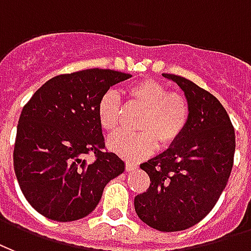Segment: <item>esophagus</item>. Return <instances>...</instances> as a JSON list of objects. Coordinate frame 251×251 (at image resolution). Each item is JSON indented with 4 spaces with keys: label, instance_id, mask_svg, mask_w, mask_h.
Wrapping results in <instances>:
<instances>
[{
    "label": "esophagus",
    "instance_id": "1",
    "mask_svg": "<svg viewBox=\"0 0 251 251\" xmlns=\"http://www.w3.org/2000/svg\"><path fill=\"white\" fill-rule=\"evenodd\" d=\"M136 168H138V164L131 163V162H127V163H126V170H127L128 173H131V171L136 170Z\"/></svg>",
    "mask_w": 251,
    "mask_h": 251
}]
</instances>
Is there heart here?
Returning a JSON list of instances; mask_svg holds the SVG:
<instances>
[{"mask_svg":"<svg viewBox=\"0 0 251 251\" xmlns=\"http://www.w3.org/2000/svg\"><path fill=\"white\" fill-rule=\"evenodd\" d=\"M128 100L144 108L138 123L139 132L120 131L108 139V147L128 160H140L153 152L156 140L170 146L183 133L190 109L182 96L168 93L166 85L153 78H143L131 84L126 91ZM98 120L105 131H115L120 123V98L107 91L98 103Z\"/></svg>","mask_w":251,"mask_h":251,"instance_id":"1","label":"heart"}]
</instances>
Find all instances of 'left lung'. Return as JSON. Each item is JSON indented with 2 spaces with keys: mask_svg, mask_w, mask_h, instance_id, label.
Instances as JSON below:
<instances>
[{
  "mask_svg": "<svg viewBox=\"0 0 251 251\" xmlns=\"http://www.w3.org/2000/svg\"><path fill=\"white\" fill-rule=\"evenodd\" d=\"M163 77L183 91L188 123L164 152L140 164L151 184L133 204L146 225L171 233L201 222L218 202L233 168L235 133L215 96L176 75Z\"/></svg>",
  "mask_w": 251,
  "mask_h": 251,
  "instance_id": "8db88e82",
  "label": "left lung"
}]
</instances>
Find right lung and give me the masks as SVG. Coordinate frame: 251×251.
<instances>
[{
	"label": "right lung",
	"mask_w": 251,
	"mask_h": 251,
	"mask_svg": "<svg viewBox=\"0 0 251 251\" xmlns=\"http://www.w3.org/2000/svg\"><path fill=\"white\" fill-rule=\"evenodd\" d=\"M129 77L99 68L60 75L25 104L13 163L24 197L41 215L57 222L87 217L108 182L124 173L123 160L104 150L96 109L109 88ZM91 152L92 164L85 159Z\"/></svg>",
	"instance_id": "right-lung-1"
}]
</instances>
